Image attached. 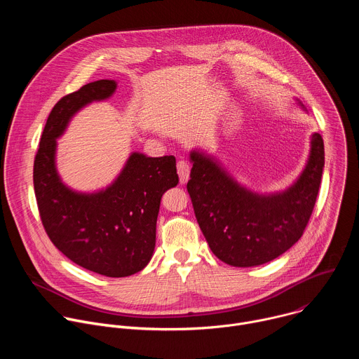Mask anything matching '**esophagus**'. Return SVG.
<instances>
[{
	"mask_svg": "<svg viewBox=\"0 0 359 359\" xmlns=\"http://www.w3.org/2000/svg\"><path fill=\"white\" fill-rule=\"evenodd\" d=\"M189 173H190V165L186 163L184 161L177 162V175L182 184H184L189 180Z\"/></svg>",
	"mask_w": 359,
	"mask_h": 359,
	"instance_id": "34e87169",
	"label": "esophagus"
}]
</instances>
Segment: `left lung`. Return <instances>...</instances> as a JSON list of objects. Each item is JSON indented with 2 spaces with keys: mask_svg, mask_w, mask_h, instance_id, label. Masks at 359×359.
<instances>
[{
  "mask_svg": "<svg viewBox=\"0 0 359 359\" xmlns=\"http://www.w3.org/2000/svg\"><path fill=\"white\" fill-rule=\"evenodd\" d=\"M190 161L187 191L210 250L229 266L254 267L277 259L301 238L321 184L324 140L320 133L311 136L301 176L273 194L247 190L206 153L193 150Z\"/></svg>",
  "mask_w": 359,
  "mask_h": 359,
  "instance_id": "1",
  "label": "left lung"
}]
</instances>
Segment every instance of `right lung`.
<instances>
[{
	"mask_svg": "<svg viewBox=\"0 0 359 359\" xmlns=\"http://www.w3.org/2000/svg\"><path fill=\"white\" fill-rule=\"evenodd\" d=\"M115 90V81L100 79L57 102L35 155L34 190L42 226L64 255L100 276L128 277L151 259L162 196L179 183L175 156L147 158L135 151L115 182L95 193L65 186L55 166L57 139L72 116Z\"/></svg>",
	"mask_w": 359,
	"mask_h": 359,
	"instance_id": "right-lung-1",
	"label": "right lung"
}]
</instances>
